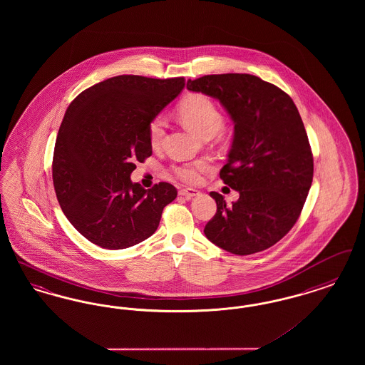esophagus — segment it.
<instances>
[{
	"instance_id": "esophagus-1",
	"label": "esophagus",
	"mask_w": 365,
	"mask_h": 365,
	"mask_svg": "<svg viewBox=\"0 0 365 365\" xmlns=\"http://www.w3.org/2000/svg\"><path fill=\"white\" fill-rule=\"evenodd\" d=\"M198 194H200V191L195 190V189H182V190H179V195H182V197H185L187 200H190V198L198 195Z\"/></svg>"
}]
</instances>
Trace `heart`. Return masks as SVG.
<instances>
[{
    "instance_id": "1",
    "label": "heart",
    "mask_w": 365,
    "mask_h": 365,
    "mask_svg": "<svg viewBox=\"0 0 365 365\" xmlns=\"http://www.w3.org/2000/svg\"><path fill=\"white\" fill-rule=\"evenodd\" d=\"M179 116L195 134L204 137H210L222 130L223 115L215 103L202 94H195L186 98L179 106ZM167 120L163 115L155 116L148 125L149 140L153 148L161 145L165 134ZM209 163L205 160H197L183 163L174 167V173L179 179L187 183H195L200 179V175L209 170Z\"/></svg>"
}]
</instances>
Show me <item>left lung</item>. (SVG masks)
I'll list each match as a JSON object with an SVG mask.
<instances>
[{
    "mask_svg": "<svg viewBox=\"0 0 365 365\" xmlns=\"http://www.w3.org/2000/svg\"><path fill=\"white\" fill-rule=\"evenodd\" d=\"M187 90L219 100L234 122L220 178L240 198L227 205L222 194L209 192L217 210L205 237L238 256L271 247L294 226L312 185V150L297 106L249 73L205 75L187 81Z\"/></svg>",
    "mask_w": 365,
    "mask_h": 365,
    "instance_id": "left-lung-1",
    "label": "left lung"
}]
</instances>
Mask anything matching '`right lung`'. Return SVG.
Here are the masks:
<instances>
[{
	"mask_svg": "<svg viewBox=\"0 0 365 365\" xmlns=\"http://www.w3.org/2000/svg\"><path fill=\"white\" fill-rule=\"evenodd\" d=\"M185 78H109L66 110L53 155V185L64 215L90 242L118 250L155 234L178 191L133 183L135 163L152 156L149 122L176 98Z\"/></svg>",
	"mask_w": 365,
	"mask_h": 365,
	"instance_id": "right-lung-1",
	"label": "right lung"
}]
</instances>
